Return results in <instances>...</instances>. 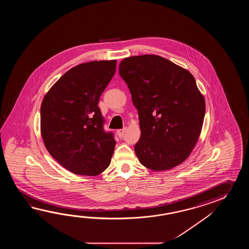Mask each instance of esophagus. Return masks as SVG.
Segmentation results:
<instances>
[{
  "mask_svg": "<svg viewBox=\"0 0 249 249\" xmlns=\"http://www.w3.org/2000/svg\"><path fill=\"white\" fill-rule=\"evenodd\" d=\"M126 131V129L125 128H124V129H120V130H117V135H118V137H122L123 135L124 134V132Z\"/></svg>",
  "mask_w": 249,
  "mask_h": 249,
  "instance_id": "34e87169",
  "label": "esophagus"
}]
</instances>
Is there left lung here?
Here are the masks:
<instances>
[{"mask_svg":"<svg viewBox=\"0 0 249 249\" xmlns=\"http://www.w3.org/2000/svg\"><path fill=\"white\" fill-rule=\"evenodd\" d=\"M119 74L137 108L140 163L153 171L174 168L188 159L201 133L206 102L187 69L158 55L123 59Z\"/></svg>","mask_w":249,"mask_h":249,"instance_id":"1","label":"left lung"}]
</instances>
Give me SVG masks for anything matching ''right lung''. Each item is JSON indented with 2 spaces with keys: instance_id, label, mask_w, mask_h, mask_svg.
<instances>
[{
  "instance_id": "add662e5",
  "label": "right lung",
  "mask_w": 249,
  "mask_h": 249,
  "mask_svg": "<svg viewBox=\"0 0 249 249\" xmlns=\"http://www.w3.org/2000/svg\"><path fill=\"white\" fill-rule=\"evenodd\" d=\"M117 60L80 64L48 90L41 105V135L53 159L74 175L96 176L110 164L116 141L103 130L98 103Z\"/></svg>"
}]
</instances>
